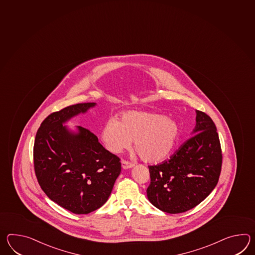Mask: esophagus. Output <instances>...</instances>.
I'll return each instance as SVG.
<instances>
[{
    "label": "esophagus",
    "instance_id": "34e87169",
    "mask_svg": "<svg viewBox=\"0 0 255 255\" xmlns=\"http://www.w3.org/2000/svg\"><path fill=\"white\" fill-rule=\"evenodd\" d=\"M122 166H123V168H125V169H128V168H130V167H132L133 166V164L132 163H130L129 161H127V160H122Z\"/></svg>",
    "mask_w": 255,
    "mask_h": 255
}]
</instances>
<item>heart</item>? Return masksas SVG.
<instances>
[{"instance_id": "obj_1", "label": "heart", "mask_w": 255, "mask_h": 255, "mask_svg": "<svg viewBox=\"0 0 255 255\" xmlns=\"http://www.w3.org/2000/svg\"><path fill=\"white\" fill-rule=\"evenodd\" d=\"M180 135L175 120L163 114L129 111L122 115L121 122L109 120L102 131V141L114 153L129 148L134 141L136 153L145 162L156 163L166 158Z\"/></svg>"}]
</instances>
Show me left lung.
Segmentation results:
<instances>
[{"mask_svg":"<svg viewBox=\"0 0 255 255\" xmlns=\"http://www.w3.org/2000/svg\"><path fill=\"white\" fill-rule=\"evenodd\" d=\"M193 134L167 161L148 165L149 201L164 212L182 213L198 206L215 188L221 172L222 153L216 125L197 111Z\"/></svg>","mask_w":255,"mask_h":255,"instance_id":"8db88e82","label":"left lung"}]
</instances>
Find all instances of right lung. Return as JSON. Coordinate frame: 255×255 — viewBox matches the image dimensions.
<instances>
[{
    "instance_id": "right-lung-1",
    "label": "right lung",
    "mask_w": 255,
    "mask_h": 255,
    "mask_svg": "<svg viewBox=\"0 0 255 255\" xmlns=\"http://www.w3.org/2000/svg\"><path fill=\"white\" fill-rule=\"evenodd\" d=\"M78 103L48 115L34 144L35 176L45 195L75 214H88L108 200L121 173V159L99 142L91 130L79 126L72 133L63 124L94 107Z\"/></svg>"
}]
</instances>
